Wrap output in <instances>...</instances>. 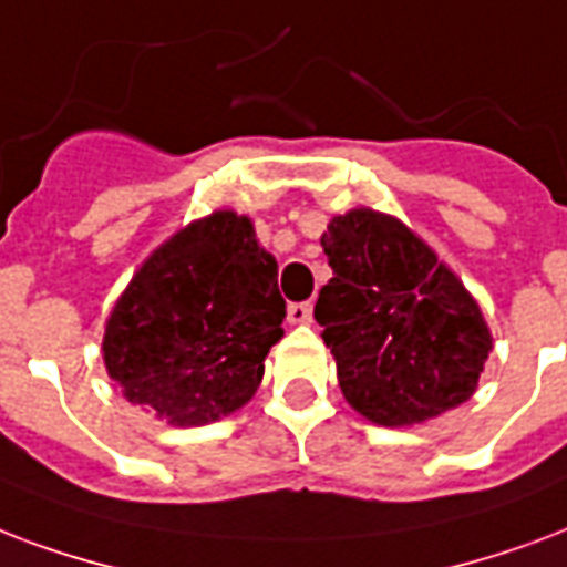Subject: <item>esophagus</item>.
I'll use <instances>...</instances> for the list:
<instances>
[{"mask_svg": "<svg viewBox=\"0 0 567 567\" xmlns=\"http://www.w3.org/2000/svg\"><path fill=\"white\" fill-rule=\"evenodd\" d=\"M287 316H289V322H292V324H307L310 319H313V305H310V301H298V305H289Z\"/></svg>", "mask_w": 567, "mask_h": 567, "instance_id": "obj_1", "label": "esophagus"}]
</instances>
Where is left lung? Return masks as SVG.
Listing matches in <instances>:
<instances>
[{"label":"left lung","mask_w":567,"mask_h":567,"mask_svg":"<svg viewBox=\"0 0 567 567\" xmlns=\"http://www.w3.org/2000/svg\"><path fill=\"white\" fill-rule=\"evenodd\" d=\"M333 278L313 307L346 402L379 425H414L480 384L491 331L476 298L393 215L352 209L322 234Z\"/></svg>","instance_id":"1"}]
</instances>
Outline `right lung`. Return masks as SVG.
<instances>
[{"instance_id": "1", "label": "right lung", "mask_w": 567, "mask_h": 567, "mask_svg": "<svg viewBox=\"0 0 567 567\" xmlns=\"http://www.w3.org/2000/svg\"><path fill=\"white\" fill-rule=\"evenodd\" d=\"M284 316L278 260L248 215L218 209L135 271L105 322V370L168 425L215 423L257 393Z\"/></svg>"}]
</instances>
